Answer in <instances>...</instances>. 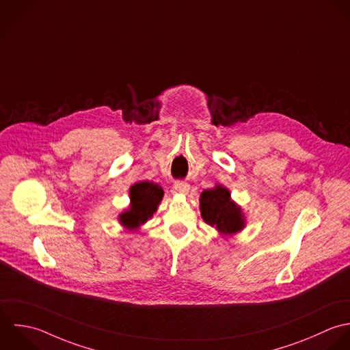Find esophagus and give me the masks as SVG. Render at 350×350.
Listing matches in <instances>:
<instances>
[{"label": "esophagus", "mask_w": 350, "mask_h": 350, "mask_svg": "<svg viewBox=\"0 0 350 350\" xmlns=\"http://www.w3.org/2000/svg\"><path fill=\"white\" fill-rule=\"evenodd\" d=\"M174 189H175L178 193H180V194H187L189 190H190V185L186 183V182H182V180H176V182L174 183Z\"/></svg>", "instance_id": "esophagus-1"}]
</instances>
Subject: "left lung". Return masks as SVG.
<instances>
[{
    "mask_svg": "<svg viewBox=\"0 0 350 350\" xmlns=\"http://www.w3.org/2000/svg\"><path fill=\"white\" fill-rule=\"evenodd\" d=\"M200 211L204 221L216 228L223 237L233 236L245 227L241 206L233 201L231 191L223 185H216L201 193Z\"/></svg>",
    "mask_w": 350,
    "mask_h": 350,
    "instance_id": "left-lung-1",
    "label": "left lung"
}]
</instances>
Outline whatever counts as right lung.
Here are the masks:
<instances>
[{"instance_id":"right-lung-1","label":"right lung","mask_w":350,"mask_h":350,"mask_svg":"<svg viewBox=\"0 0 350 350\" xmlns=\"http://www.w3.org/2000/svg\"><path fill=\"white\" fill-rule=\"evenodd\" d=\"M130 205L118 216L119 224L127 231H137L156 213L164 190L154 182L141 180L129 189Z\"/></svg>"}]
</instances>
